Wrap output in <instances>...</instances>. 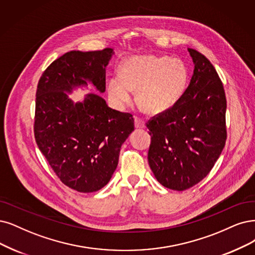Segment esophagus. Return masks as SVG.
<instances>
[{"label": "esophagus", "mask_w": 255, "mask_h": 255, "mask_svg": "<svg viewBox=\"0 0 255 255\" xmlns=\"http://www.w3.org/2000/svg\"><path fill=\"white\" fill-rule=\"evenodd\" d=\"M134 126L136 129H143L145 128V122L137 117L134 118Z\"/></svg>", "instance_id": "1"}]
</instances>
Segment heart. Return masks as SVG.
Returning a JSON list of instances; mask_svg holds the SVG:
<instances>
[{"label": "heart", "instance_id": "b5f03b06", "mask_svg": "<svg viewBox=\"0 0 255 255\" xmlns=\"http://www.w3.org/2000/svg\"><path fill=\"white\" fill-rule=\"evenodd\" d=\"M188 84L185 63L154 54L135 55L123 62L119 75L108 83V97L119 108L132 101L136 91L139 108L148 115H159L181 100Z\"/></svg>", "mask_w": 255, "mask_h": 255}]
</instances>
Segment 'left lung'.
<instances>
[{
  "mask_svg": "<svg viewBox=\"0 0 255 255\" xmlns=\"http://www.w3.org/2000/svg\"><path fill=\"white\" fill-rule=\"evenodd\" d=\"M188 51L194 64L189 86L171 109L147 123L151 134L149 166L159 184L177 191L207 176L227 138L223 83L205 55Z\"/></svg>",
  "mask_w": 255,
  "mask_h": 255,
  "instance_id": "8db88e82",
  "label": "left lung"
}]
</instances>
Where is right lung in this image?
<instances>
[{"instance_id": "add662e5", "label": "right lung", "mask_w": 255, "mask_h": 255, "mask_svg": "<svg viewBox=\"0 0 255 255\" xmlns=\"http://www.w3.org/2000/svg\"><path fill=\"white\" fill-rule=\"evenodd\" d=\"M113 49L72 50L53 61L37 84L34 136L63 184L83 193L106 186L116 171L120 150L134 130L130 113L108 107L99 94L74 103L68 94L91 84L106 89V66Z\"/></svg>"}]
</instances>
